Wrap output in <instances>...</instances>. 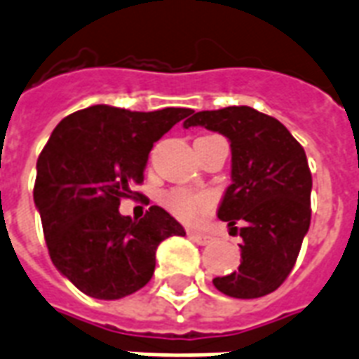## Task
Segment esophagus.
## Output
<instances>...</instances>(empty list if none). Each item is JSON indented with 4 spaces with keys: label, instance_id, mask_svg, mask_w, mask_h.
Listing matches in <instances>:
<instances>
[{
    "label": "esophagus",
    "instance_id": "obj_1",
    "mask_svg": "<svg viewBox=\"0 0 359 359\" xmlns=\"http://www.w3.org/2000/svg\"><path fill=\"white\" fill-rule=\"evenodd\" d=\"M190 239L194 241V243H198V245H201V246H205V245H209L210 241L215 239V237H212V235H209V233H199V231H190Z\"/></svg>",
    "mask_w": 359,
    "mask_h": 359
}]
</instances>
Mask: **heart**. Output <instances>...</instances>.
Returning a JSON list of instances; mask_svg holds the SVG:
<instances>
[{"label":"heart","mask_w":359,"mask_h":359,"mask_svg":"<svg viewBox=\"0 0 359 359\" xmlns=\"http://www.w3.org/2000/svg\"><path fill=\"white\" fill-rule=\"evenodd\" d=\"M160 201L171 215L177 216L182 222H194L215 207V198L210 194L188 190V188H171L163 191Z\"/></svg>","instance_id":"b5f03b06"}]
</instances>
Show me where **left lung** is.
I'll return each instance as SVG.
<instances>
[{
  "label": "left lung",
  "instance_id": "obj_1",
  "mask_svg": "<svg viewBox=\"0 0 359 359\" xmlns=\"http://www.w3.org/2000/svg\"><path fill=\"white\" fill-rule=\"evenodd\" d=\"M203 126L231 143V184L218 218L243 237L239 269L212 284L237 299L262 297L288 278L311 226L313 177L305 150L277 118L252 107L190 113L184 128Z\"/></svg>",
  "mask_w": 359,
  "mask_h": 359
}]
</instances>
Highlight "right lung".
<instances>
[{"instance_id": "right-lung-1", "label": "right lung", "mask_w": 359, "mask_h": 359, "mask_svg": "<svg viewBox=\"0 0 359 359\" xmlns=\"http://www.w3.org/2000/svg\"><path fill=\"white\" fill-rule=\"evenodd\" d=\"M191 109L152 113L94 105L65 116L37 160L34 199L52 264L95 299H120L152 278L156 248L186 235L173 216L152 205L143 218L118 212L137 199L154 143Z\"/></svg>"}]
</instances>
